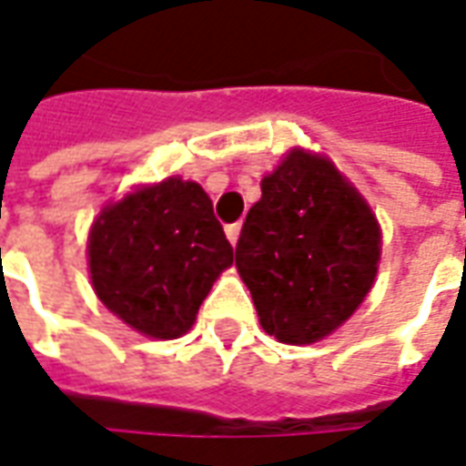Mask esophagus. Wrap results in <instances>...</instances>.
<instances>
[{"mask_svg": "<svg viewBox=\"0 0 466 466\" xmlns=\"http://www.w3.org/2000/svg\"><path fill=\"white\" fill-rule=\"evenodd\" d=\"M226 236H228V240L236 246V243H238V236H240V223H230V226H226Z\"/></svg>", "mask_w": 466, "mask_h": 466, "instance_id": "1", "label": "esophagus"}]
</instances>
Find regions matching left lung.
<instances>
[{
    "instance_id": "left-lung-1",
    "label": "left lung",
    "mask_w": 466,
    "mask_h": 466,
    "mask_svg": "<svg viewBox=\"0 0 466 466\" xmlns=\"http://www.w3.org/2000/svg\"><path fill=\"white\" fill-rule=\"evenodd\" d=\"M236 266L260 326L280 344L336 331L371 291L381 230L364 198L323 155L296 147L260 180Z\"/></svg>"
}]
</instances>
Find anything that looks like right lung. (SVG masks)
<instances>
[{
  "instance_id": "1",
  "label": "right lung",
  "mask_w": 466,
  "mask_h": 466,
  "mask_svg": "<svg viewBox=\"0 0 466 466\" xmlns=\"http://www.w3.org/2000/svg\"><path fill=\"white\" fill-rule=\"evenodd\" d=\"M92 289L150 339H177L233 263L213 203L193 180L167 177L102 208L87 238Z\"/></svg>"
}]
</instances>
